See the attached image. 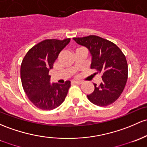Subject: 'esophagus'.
I'll return each instance as SVG.
<instances>
[{"mask_svg": "<svg viewBox=\"0 0 147 147\" xmlns=\"http://www.w3.org/2000/svg\"><path fill=\"white\" fill-rule=\"evenodd\" d=\"M74 83L77 84H83V82L82 81H75L74 82Z\"/></svg>", "mask_w": 147, "mask_h": 147, "instance_id": "1", "label": "esophagus"}]
</instances>
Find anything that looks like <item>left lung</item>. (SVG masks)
<instances>
[{"label": "left lung", "instance_id": "obj_1", "mask_svg": "<svg viewBox=\"0 0 147 147\" xmlns=\"http://www.w3.org/2000/svg\"><path fill=\"white\" fill-rule=\"evenodd\" d=\"M73 40L85 47L91 56V68L102 75V82L87 98L93 104L105 107L115 102L123 92L128 79V63L125 56L115 44L96 35Z\"/></svg>", "mask_w": 147, "mask_h": 147}]
</instances>
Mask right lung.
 <instances>
[{
    "instance_id": "1",
    "label": "right lung",
    "mask_w": 147,
    "mask_h": 147,
    "mask_svg": "<svg viewBox=\"0 0 147 147\" xmlns=\"http://www.w3.org/2000/svg\"><path fill=\"white\" fill-rule=\"evenodd\" d=\"M70 41V38L43 40L29 50L22 61L21 80L24 90L30 102L40 109L51 110L65 100L70 82L51 84L49 72Z\"/></svg>"
}]
</instances>
